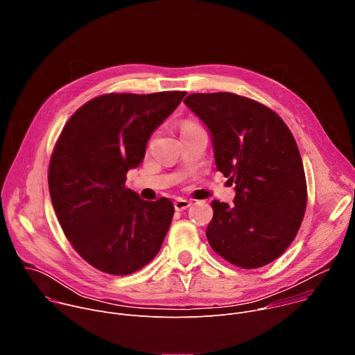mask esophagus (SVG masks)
Returning a JSON list of instances; mask_svg holds the SVG:
<instances>
[{
  "mask_svg": "<svg viewBox=\"0 0 355 355\" xmlns=\"http://www.w3.org/2000/svg\"><path fill=\"white\" fill-rule=\"evenodd\" d=\"M189 207H191V202L187 200V199L177 198V199L174 200V208H175V211H184V209H187V208H189Z\"/></svg>",
  "mask_w": 355,
  "mask_h": 355,
  "instance_id": "34e87169",
  "label": "esophagus"
}]
</instances>
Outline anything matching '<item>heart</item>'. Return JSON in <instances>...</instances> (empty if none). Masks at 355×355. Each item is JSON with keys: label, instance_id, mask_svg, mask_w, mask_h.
Returning <instances> with one entry per match:
<instances>
[{"label": "heart", "instance_id": "heart-1", "mask_svg": "<svg viewBox=\"0 0 355 355\" xmlns=\"http://www.w3.org/2000/svg\"><path fill=\"white\" fill-rule=\"evenodd\" d=\"M187 126H191V125H189V123H187V125H184L182 128H187Z\"/></svg>", "mask_w": 355, "mask_h": 355}]
</instances>
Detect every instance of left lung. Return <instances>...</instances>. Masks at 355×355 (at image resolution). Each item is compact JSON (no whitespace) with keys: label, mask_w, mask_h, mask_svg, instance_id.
I'll return each instance as SVG.
<instances>
[{"label":"left lung","mask_w":355,"mask_h":355,"mask_svg":"<svg viewBox=\"0 0 355 355\" xmlns=\"http://www.w3.org/2000/svg\"><path fill=\"white\" fill-rule=\"evenodd\" d=\"M184 103L211 130L216 167L236 184L233 205L211 204V247L244 270L272 263L293 241L306 211L293 135L272 110L233 92H196Z\"/></svg>","instance_id":"8db88e82"}]
</instances>
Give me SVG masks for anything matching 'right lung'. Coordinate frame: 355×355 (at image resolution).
Wrapping results in <instances>:
<instances>
[{
  "instance_id": "obj_1",
  "label": "right lung",
  "mask_w": 355,
  "mask_h": 355,
  "mask_svg": "<svg viewBox=\"0 0 355 355\" xmlns=\"http://www.w3.org/2000/svg\"><path fill=\"white\" fill-rule=\"evenodd\" d=\"M185 91L99 95L64 125L49 163V191L73 248L94 268L129 275L153 260L171 225L168 198L143 200L126 188L150 135Z\"/></svg>"
}]
</instances>
